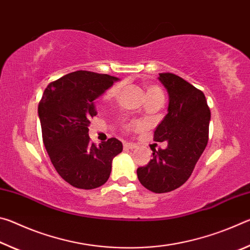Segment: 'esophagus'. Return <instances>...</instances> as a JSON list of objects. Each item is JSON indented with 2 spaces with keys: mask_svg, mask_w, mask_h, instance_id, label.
<instances>
[{
  "mask_svg": "<svg viewBox=\"0 0 250 250\" xmlns=\"http://www.w3.org/2000/svg\"><path fill=\"white\" fill-rule=\"evenodd\" d=\"M124 147L125 149H128V150H132L137 147V146L133 145V143H124Z\"/></svg>",
  "mask_w": 250,
  "mask_h": 250,
  "instance_id": "esophagus-1",
  "label": "esophagus"
}]
</instances>
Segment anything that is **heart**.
Instances as JSON below:
<instances>
[{
	"label": "heart",
	"mask_w": 250,
	"mask_h": 250,
	"mask_svg": "<svg viewBox=\"0 0 250 250\" xmlns=\"http://www.w3.org/2000/svg\"><path fill=\"white\" fill-rule=\"evenodd\" d=\"M121 90V83H116L113 84L111 88H109L104 96V100H109V99H115L116 97L119 95V92ZM146 99H152V98H156V97H163V92L161 90V88L155 86V84H150V86L146 87Z\"/></svg>",
	"instance_id": "b5f03b06"
}]
</instances>
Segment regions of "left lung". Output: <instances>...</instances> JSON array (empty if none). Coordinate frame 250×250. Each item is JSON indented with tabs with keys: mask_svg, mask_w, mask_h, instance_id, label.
Here are the masks:
<instances>
[{
	"mask_svg": "<svg viewBox=\"0 0 250 250\" xmlns=\"http://www.w3.org/2000/svg\"><path fill=\"white\" fill-rule=\"evenodd\" d=\"M168 92L167 115L154 131L153 140L167 141V149L153 151L146 167H138L140 183L154 193H167L183 185L208 141L210 110L203 91L180 76L161 73Z\"/></svg>",
	"mask_w": 250,
	"mask_h": 250,
	"instance_id": "obj_1",
	"label": "left lung"
}]
</instances>
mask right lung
<instances>
[{"label": "right lung", "mask_w": 250, "mask_h": 250, "mask_svg": "<svg viewBox=\"0 0 250 250\" xmlns=\"http://www.w3.org/2000/svg\"><path fill=\"white\" fill-rule=\"evenodd\" d=\"M118 78L77 70L49 83L39 104L42 135L54 167L71 186L99 188L108 181L112 159L122 143L110 138L97 146L90 141V119L97 112L94 100Z\"/></svg>", "instance_id": "1"}]
</instances>
